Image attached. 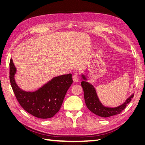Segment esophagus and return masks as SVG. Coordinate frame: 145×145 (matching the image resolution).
Listing matches in <instances>:
<instances>
[{
	"label": "esophagus",
	"mask_w": 145,
	"mask_h": 145,
	"mask_svg": "<svg viewBox=\"0 0 145 145\" xmlns=\"http://www.w3.org/2000/svg\"><path fill=\"white\" fill-rule=\"evenodd\" d=\"M72 79L74 82H77L78 81V74H74L72 77Z\"/></svg>",
	"instance_id": "34e87169"
}]
</instances>
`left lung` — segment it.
I'll return each instance as SVG.
<instances>
[{
    "instance_id": "left-lung-1",
    "label": "left lung",
    "mask_w": 145,
    "mask_h": 145,
    "mask_svg": "<svg viewBox=\"0 0 145 145\" xmlns=\"http://www.w3.org/2000/svg\"><path fill=\"white\" fill-rule=\"evenodd\" d=\"M81 76L83 80L81 82V85L84 93V99L86 106L90 111L98 116L106 118L119 114L126 108V105L131 102V99L134 97V94L131 95L123 103L118 106L114 108L106 107L100 102L94 86L87 82V77L83 74H82Z\"/></svg>"
}]
</instances>
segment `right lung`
Segmentation results:
<instances>
[{"label": "right lung", "mask_w": 145, "mask_h": 145, "mask_svg": "<svg viewBox=\"0 0 145 145\" xmlns=\"http://www.w3.org/2000/svg\"><path fill=\"white\" fill-rule=\"evenodd\" d=\"M16 68L11 59L10 80L13 92L20 106L30 114L39 118H50L56 114L62 106L66 93L72 83V74L52 78L35 91H25L15 80Z\"/></svg>", "instance_id": "add662e5"}]
</instances>
